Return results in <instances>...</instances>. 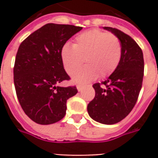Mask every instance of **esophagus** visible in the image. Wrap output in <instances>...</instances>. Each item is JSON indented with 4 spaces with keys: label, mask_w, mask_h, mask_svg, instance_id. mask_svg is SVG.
Listing matches in <instances>:
<instances>
[{
    "label": "esophagus",
    "mask_w": 158,
    "mask_h": 158,
    "mask_svg": "<svg viewBox=\"0 0 158 158\" xmlns=\"http://www.w3.org/2000/svg\"><path fill=\"white\" fill-rule=\"evenodd\" d=\"M76 88H77V89H78V91H82L83 87H82V85H77V87H76Z\"/></svg>",
    "instance_id": "1"
}]
</instances>
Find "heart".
I'll list each match as a JSON object with an SVG mask.
<instances>
[{"label": "heart", "mask_w": 158, "mask_h": 158, "mask_svg": "<svg viewBox=\"0 0 158 158\" xmlns=\"http://www.w3.org/2000/svg\"><path fill=\"white\" fill-rule=\"evenodd\" d=\"M122 47L114 34L92 30L76 37L74 45L65 44L60 51L64 69L73 74L82 63L84 67L72 76L76 83H85L95 78L106 77L118 68L121 60Z\"/></svg>", "instance_id": "b5f03b06"}]
</instances>
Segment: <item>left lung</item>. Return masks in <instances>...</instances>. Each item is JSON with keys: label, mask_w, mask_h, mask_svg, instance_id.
Returning <instances> with one entry per match:
<instances>
[{"label": "left lung", "mask_w": 158, "mask_h": 158, "mask_svg": "<svg viewBox=\"0 0 158 158\" xmlns=\"http://www.w3.org/2000/svg\"><path fill=\"white\" fill-rule=\"evenodd\" d=\"M118 37L122 47L118 68L106 81L93 84L95 98L89 103V115L102 124L112 125L125 118L135 106L144 73L143 51L129 35L116 28L105 27Z\"/></svg>", "instance_id": "obj_1"}]
</instances>
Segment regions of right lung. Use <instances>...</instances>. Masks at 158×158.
<instances>
[{
	"instance_id": "right-lung-1",
	"label": "right lung",
	"mask_w": 158,
	"mask_h": 158,
	"mask_svg": "<svg viewBox=\"0 0 158 158\" xmlns=\"http://www.w3.org/2000/svg\"><path fill=\"white\" fill-rule=\"evenodd\" d=\"M82 27L46 23L21 43L14 65V84L23 112L40 125L55 123L66 114L67 101L77 93L76 86L60 87L69 81L60 51Z\"/></svg>"
}]
</instances>
